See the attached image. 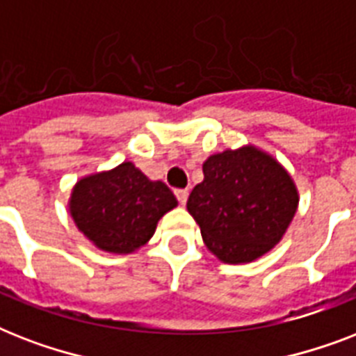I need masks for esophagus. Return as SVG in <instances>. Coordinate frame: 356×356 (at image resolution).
Listing matches in <instances>:
<instances>
[{"label": "esophagus", "mask_w": 356, "mask_h": 356, "mask_svg": "<svg viewBox=\"0 0 356 356\" xmlns=\"http://www.w3.org/2000/svg\"><path fill=\"white\" fill-rule=\"evenodd\" d=\"M175 195H177V201L181 203V205H184V203L188 201V190H186V188L175 190Z\"/></svg>", "instance_id": "34e87169"}]
</instances>
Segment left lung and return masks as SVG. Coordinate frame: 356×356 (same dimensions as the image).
<instances>
[{
  "mask_svg": "<svg viewBox=\"0 0 356 356\" xmlns=\"http://www.w3.org/2000/svg\"><path fill=\"white\" fill-rule=\"evenodd\" d=\"M186 209L203 242L227 264L253 262L281 242L299 195L290 173L271 155L243 145L203 162Z\"/></svg>",
  "mask_w": 356,
  "mask_h": 356,
  "instance_id": "obj_1",
  "label": "left lung"
}]
</instances>
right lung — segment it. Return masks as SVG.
Returning a JSON list of instances; mask_svg holds the SVG:
<instances>
[{
	"instance_id": "right-lung-1",
	"label": "right lung",
	"mask_w": 356,
	"mask_h": 356,
	"mask_svg": "<svg viewBox=\"0 0 356 356\" xmlns=\"http://www.w3.org/2000/svg\"><path fill=\"white\" fill-rule=\"evenodd\" d=\"M175 207L172 190L145 177L133 162L83 177L70 197V214L81 233L96 248L118 254L142 248Z\"/></svg>"
}]
</instances>
